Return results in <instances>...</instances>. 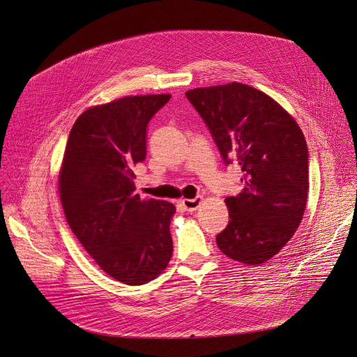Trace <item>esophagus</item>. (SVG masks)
Segmentation results:
<instances>
[{"mask_svg":"<svg viewBox=\"0 0 357 357\" xmlns=\"http://www.w3.org/2000/svg\"><path fill=\"white\" fill-rule=\"evenodd\" d=\"M203 203V197H195V199H184V200H181V206H183V208L185 210V211H188V213H192V211H195L197 208L200 207V204Z\"/></svg>","mask_w":357,"mask_h":357,"instance_id":"1","label":"esophagus"}]
</instances>
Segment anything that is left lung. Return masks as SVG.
I'll return each instance as SVG.
<instances>
[{
  "mask_svg": "<svg viewBox=\"0 0 357 357\" xmlns=\"http://www.w3.org/2000/svg\"><path fill=\"white\" fill-rule=\"evenodd\" d=\"M225 166L238 163L240 194L227 197L229 221L217 245L258 265L278 254L299 227L307 200L309 154L294 117L264 92L238 82L185 92Z\"/></svg>",
  "mask_w": 357,
  "mask_h": 357,
  "instance_id": "8db88e82",
  "label": "left lung"
}]
</instances>
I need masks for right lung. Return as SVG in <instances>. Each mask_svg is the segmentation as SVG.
Wrapping results in <instances>:
<instances>
[{"instance_id":"1","label":"right lung","mask_w":357,"mask_h":357,"mask_svg":"<svg viewBox=\"0 0 357 357\" xmlns=\"http://www.w3.org/2000/svg\"><path fill=\"white\" fill-rule=\"evenodd\" d=\"M172 95L126 96L76 119L59 172L66 221L95 262L113 280L143 285L173 254L176 207L142 200L133 167L146 158L147 125Z\"/></svg>"}]
</instances>
